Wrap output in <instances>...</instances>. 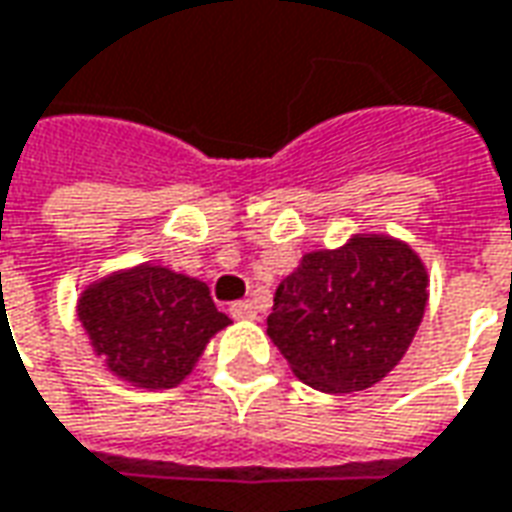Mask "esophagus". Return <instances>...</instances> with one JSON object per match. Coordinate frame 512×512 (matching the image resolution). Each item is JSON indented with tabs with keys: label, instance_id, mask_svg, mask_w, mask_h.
Here are the masks:
<instances>
[{
	"label": "esophagus",
	"instance_id": "esophagus-1",
	"mask_svg": "<svg viewBox=\"0 0 512 512\" xmlns=\"http://www.w3.org/2000/svg\"><path fill=\"white\" fill-rule=\"evenodd\" d=\"M229 314H232V319H255L257 308H255V302L243 300V302H235V305L229 308Z\"/></svg>",
	"mask_w": 512,
	"mask_h": 512
}]
</instances>
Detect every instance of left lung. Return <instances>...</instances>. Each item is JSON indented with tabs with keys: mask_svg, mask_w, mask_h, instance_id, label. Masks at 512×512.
I'll use <instances>...</instances> for the list:
<instances>
[{
	"mask_svg": "<svg viewBox=\"0 0 512 512\" xmlns=\"http://www.w3.org/2000/svg\"><path fill=\"white\" fill-rule=\"evenodd\" d=\"M429 302V274L409 243L350 235L302 255L277 285L269 336L288 367L322 392L373 387L403 358Z\"/></svg>",
	"mask_w": 512,
	"mask_h": 512,
	"instance_id": "obj_1",
	"label": "left lung"
}]
</instances>
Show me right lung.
<instances>
[{
  "label": "right lung",
  "instance_id": "1",
  "mask_svg": "<svg viewBox=\"0 0 512 512\" xmlns=\"http://www.w3.org/2000/svg\"><path fill=\"white\" fill-rule=\"evenodd\" d=\"M78 319L111 373L139 389L179 387L207 342L229 325L207 283L156 263L86 285Z\"/></svg>",
  "mask_w": 512,
  "mask_h": 512
}]
</instances>
